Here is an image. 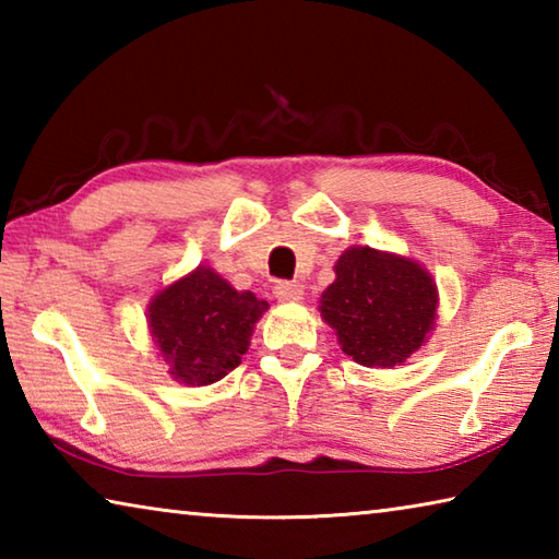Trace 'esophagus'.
I'll return each instance as SVG.
<instances>
[{
	"instance_id": "34e87169",
	"label": "esophagus",
	"mask_w": 559,
	"mask_h": 559,
	"mask_svg": "<svg viewBox=\"0 0 559 559\" xmlns=\"http://www.w3.org/2000/svg\"><path fill=\"white\" fill-rule=\"evenodd\" d=\"M273 296L283 302H296L302 298V288L298 283H290V281H278L276 286H273Z\"/></svg>"
}]
</instances>
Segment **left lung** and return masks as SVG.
<instances>
[{
	"label": "left lung",
	"instance_id": "8db88e82",
	"mask_svg": "<svg viewBox=\"0 0 559 559\" xmlns=\"http://www.w3.org/2000/svg\"><path fill=\"white\" fill-rule=\"evenodd\" d=\"M437 283L406 257L349 246L320 296V318L343 353L365 367H394L416 353L437 320Z\"/></svg>",
	"mask_w": 559,
	"mask_h": 559
}]
</instances>
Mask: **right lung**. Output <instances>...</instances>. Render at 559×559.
<instances>
[{
	"label": "right lung",
	"instance_id": "1",
	"mask_svg": "<svg viewBox=\"0 0 559 559\" xmlns=\"http://www.w3.org/2000/svg\"><path fill=\"white\" fill-rule=\"evenodd\" d=\"M269 310L251 290H236L210 266L157 290L147 306L150 335L175 382H219L249 349L253 325Z\"/></svg>",
	"mask_w": 559,
	"mask_h": 559
}]
</instances>
